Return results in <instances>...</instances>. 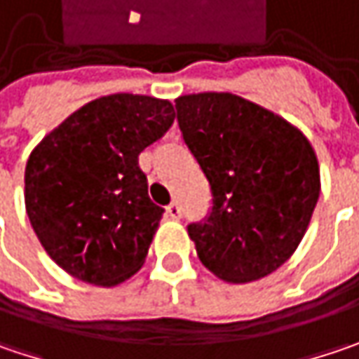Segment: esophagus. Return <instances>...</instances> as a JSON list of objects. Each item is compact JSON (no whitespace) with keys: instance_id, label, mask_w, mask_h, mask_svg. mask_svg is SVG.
I'll list each match as a JSON object with an SVG mask.
<instances>
[{"instance_id":"esophagus-1","label":"esophagus","mask_w":359,"mask_h":359,"mask_svg":"<svg viewBox=\"0 0 359 359\" xmlns=\"http://www.w3.org/2000/svg\"><path fill=\"white\" fill-rule=\"evenodd\" d=\"M166 213H168V217H170V219H180V213H182V211H180L179 203H177V201H172V203L166 207Z\"/></svg>"}]
</instances>
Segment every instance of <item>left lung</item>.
<instances>
[{
  "instance_id": "obj_1",
  "label": "left lung",
  "mask_w": 359,
  "mask_h": 359,
  "mask_svg": "<svg viewBox=\"0 0 359 359\" xmlns=\"http://www.w3.org/2000/svg\"><path fill=\"white\" fill-rule=\"evenodd\" d=\"M180 136L211 189L189 236L205 268L227 283L274 272L305 236L319 199L317 156L297 128L231 93L175 101Z\"/></svg>"
}]
</instances>
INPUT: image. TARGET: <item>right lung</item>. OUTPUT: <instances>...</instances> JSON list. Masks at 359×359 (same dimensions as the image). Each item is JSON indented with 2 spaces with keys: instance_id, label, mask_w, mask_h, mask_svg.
Wrapping results in <instances>:
<instances>
[{
  "instance_id": "right-lung-1",
  "label": "right lung",
  "mask_w": 359,
  "mask_h": 359,
  "mask_svg": "<svg viewBox=\"0 0 359 359\" xmlns=\"http://www.w3.org/2000/svg\"><path fill=\"white\" fill-rule=\"evenodd\" d=\"M172 121L164 99L101 97L30 154L26 211L48 256L71 276L114 286L142 268L164 209L148 197L137 156Z\"/></svg>"
}]
</instances>
